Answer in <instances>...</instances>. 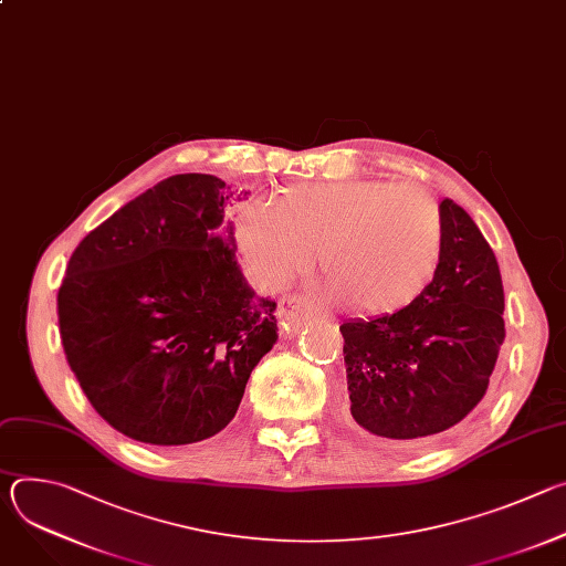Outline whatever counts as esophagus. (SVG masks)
Here are the masks:
<instances>
[{"mask_svg": "<svg viewBox=\"0 0 566 566\" xmlns=\"http://www.w3.org/2000/svg\"><path fill=\"white\" fill-rule=\"evenodd\" d=\"M317 315L315 306L311 302H306L300 295H284L277 304V317L282 319V325L289 332H297L302 325H306L308 319H313Z\"/></svg>", "mask_w": 566, "mask_h": 566, "instance_id": "esophagus-1", "label": "esophagus"}]
</instances>
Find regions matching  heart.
<instances>
[{
	"mask_svg": "<svg viewBox=\"0 0 566 566\" xmlns=\"http://www.w3.org/2000/svg\"><path fill=\"white\" fill-rule=\"evenodd\" d=\"M247 260L273 284L304 275L319 253L327 289L352 311L387 317L432 284L443 253L439 203L417 186L371 179L304 184L277 195L273 212L237 219Z\"/></svg>",
	"mask_w": 566,
	"mask_h": 566,
	"instance_id": "obj_1",
	"label": "heart"
}]
</instances>
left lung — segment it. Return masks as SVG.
I'll list each match as a JSON object with an SVG mask.
<instances>
[{
    "instance_id": "8db88e82",
    "label": "left lung",
    "mask_w": 566,
    "mask_h": 566,
    "mask_svg": "<svg viewBox=\"0 0 566 566\" xmlns=\"http://www.w3.org/2000/svg\"><path fill=\"white\" fill-rule=\"evenodd\" d=\"M428 291L387 317L340 325L349 412L382 441H423L463 421L489 389L504 343V286L489 241L452 199Z\"/></svg>"
}]
</instances>
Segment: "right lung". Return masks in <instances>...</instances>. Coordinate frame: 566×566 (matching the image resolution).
<instances>
[{"label":"right lung","mask_w":566,"mask_h":566,"mask_svg":"<svg viewBox=\"0 0 566 566\" xmlns=\"http://www.w3.org/2000/svg\"><path fill=\"white\" fill-rule=\"evenodd\" d=\"M212 175H175L92 230L57 293L66 363L125 437L186 446L221 432L277 343V302L237 264L232 201Z\"/></svg>","instance_id":"1"}]
</instances>
